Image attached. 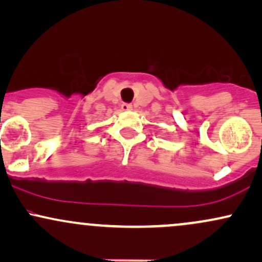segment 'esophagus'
Instances as JSON below:
<instances>
[{"instance_id": "esophagus-1", "label": "esophagus", "mask_w": 262, "mask_h": 262, "mask_svg": "<svg viewBox=\"0 0 262 262\" xmlns=\"http://www.w3.org/2000/svg\"><path fill=\"white\" fill-rule=\"evenodd\" d=\"M133 110V106L129 103H123L122 104V111H124V112H128V111H132Z\"/></svg>"}]
</instances>
